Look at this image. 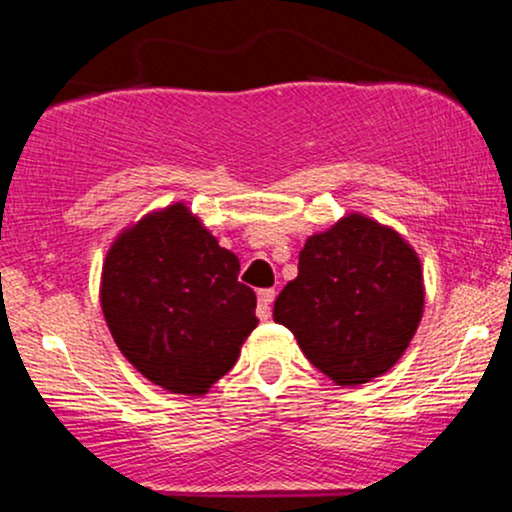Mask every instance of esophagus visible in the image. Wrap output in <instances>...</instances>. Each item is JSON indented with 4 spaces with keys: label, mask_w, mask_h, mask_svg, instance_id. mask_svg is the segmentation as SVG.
<instances>
[{
    "label": "esophagus",
    "mask_w": 512,
    "mask_h": 512,
    "mask_svg": "<svg viewBox=\"0 0 512 512\" xmlns=\"http://www.w3.org/2000/svg\"><path fill=\"white\" fill-rule=\"evenodd\" d=\"M274 296H276L274 289H262L257 293V317H260V320H269V317H272Z\"/></svg>",
    "instance_id": "1"
}]
</instances>
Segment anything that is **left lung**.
I'll list each match as a JSON object with an SVG mask.
<instances>
[{"instance_id":"8db88e82","label":"left lung","mask_w":512,"mask_h":512,"mask_svg":"<svg viewBox=\"0 0 512 512\" xmlns=\"http://www.w3.org/2000/svg\"><path fill=\"white\" fill-rule=\"evenodd\" d=\"M424 313L416 252L392 228L361 214L305 240L298 276L274 301L317 370L337 385L383 375L404 354Z\"/></svg>"}]
</instances>
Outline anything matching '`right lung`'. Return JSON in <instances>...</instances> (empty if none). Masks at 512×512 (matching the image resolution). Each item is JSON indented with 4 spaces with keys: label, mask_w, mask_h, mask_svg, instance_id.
I'll return each instance as SVG.
<instances>
[{
    "label": "right lung",
    "mask_w": 512,
    "mask_h": 512,
    "mask_svg": "<svg viewBox=\"0 0 512 512\" xmlns=\"http://www.w3.org/2000/svg\"><path fill=\"white\" fill-rule=\"evenodd\" d=\"M240 262L182 204L122 233L103 264L101 305L115 344L144 378L204 395L257 327Z\"/></svg>",
    "instance_id": "1"
}]
</instances>
